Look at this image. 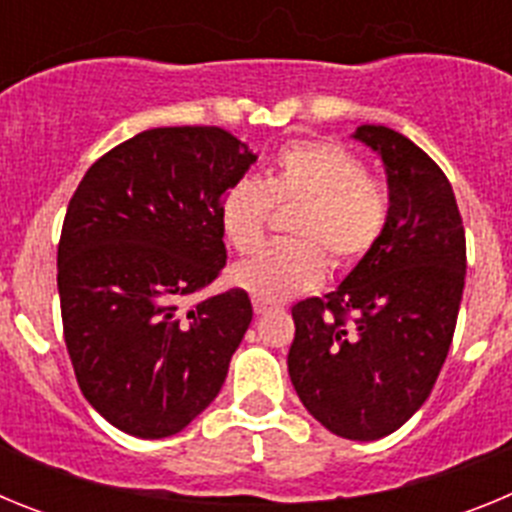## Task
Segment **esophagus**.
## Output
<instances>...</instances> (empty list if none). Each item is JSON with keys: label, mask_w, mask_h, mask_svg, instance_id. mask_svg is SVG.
Segmentation results:
<instances>
[{"label": "esophagus", "mask_w": 512, "mask_h": 512, "mask_svg": "<svg viewBox=\"0 0 512 512\" xmlns=\"http://www.w3.org/2000/svg\"><path fill=\"white\" fill-rule=\"evenodd\" d=\"M271 310H277V302L253 297V312H256V315H266V312H271Z\"/></svg>", "instance_id": "34e87169"}]
</instances>
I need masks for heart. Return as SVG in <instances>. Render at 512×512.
I'll use <instances>...</instances> for the list:
<instances>
[{
  "label": "heart",
  "instance_id": "obj_1",
  "mask_svg": "<svg viewBox=\"0 0 512 512\" xmlns=\"http://www.w3.org/2000/svg\"><path fill=\"white\" fill-rule=\"evenodd\" d=\"M274 205L289 207L295 238L269 243L230 269L235 287L261 300H287L325 279L330 264L354 266L382 238L390 202L382 184L366 176L356 153L330 140H302L282 148L266 179L243 176L220 202V228L238 253L264 241Z\"/></svg>",
  "mask_w": 512,
  "mask_h": 512
}]
</instances>
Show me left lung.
Wrapping results in <instances>:
<instances>
[{
    "instance_id": "8db88e82",
    "label": "left lung",
    "mask_w": 512,
    "mask_h": 512,
    "mask_svg": "<svg viewBox=\"0 0 512 512\" xmlns=\"http://www.w3.org/2000/svg\"><path fill=\"white\" fill-rule=\"evenodd\" d=\"M382 158L390 215L336 292L292 307L289 379L330 433L390 436L428 400L459 315L467 241L454 189L413 140L384 125L354 133Z\"/></svg>"
}]
</instances>
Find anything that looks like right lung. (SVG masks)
I'll use <instances>...</instances> for the list:
<instances>
[{"label": "right lung", "instance_id": "obj_1", "mask_svg": "<svg viewBox=\"0 0 512 512\" xmlns=\"http://www.w3.org/2000/svg\"><path fill=\"white\" fill-rule=\"evenodd\" d=\"M256 156L223 128H153L89 166L63 217V338L84 397L138 438L187 428L217 397L253 307L228 289L220 202Z\"/></svg>", "mask_w": 512, "mask_h": 512}]
</instances>
